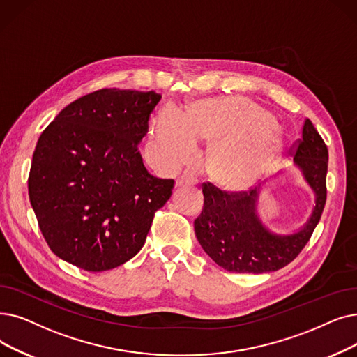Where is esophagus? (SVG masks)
<instances>
[{
    "instance_id": "1",
    "label": "esophagus",
    "mask_w": 357,
    "mask_h": 357,
    "mask_svg": "<svg viewBox=\"0 0 357 357\" xmlns=\"http://www.w3.org/2000/svg\"><path fill=\"white\" fill-rule=\"evenodd\" d=\"M195 183H197V181L191 176H181L176 179L175 187L179 188V187H183V185H195Z\"/></svg>"
}]
</instances>
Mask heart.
<instances>
[{
    "label": "heart",
    "mask_w": 357,
    "mask_h": 357,
    "mask_svg": "<svg viewBox=\"0 0 357 357\" xmlns=\"http://www.w3.org/2000/svg\"><path fill=\"white\" fill-rule=\"evenodd\" d=\"M197 142L208 143L206 169L214 183L242 191L264 179L283 153L275 118L243 98L201 99L182 114L165 106L154 115L146 142V158L165 172L187 165Z\"/></svg>",
    "instance_id": "1"
}]
</instances>
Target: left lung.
<instances>
[{
  "label": "left lung",
  "instance_id": "left-lung-1",
  "mask_svg": "<svg viewBox=\"0 0 357 357\" xmlns=\"http://www.w3.org/2000/svg\"><path fill=\"white\" fill-rule=\"evenodd\" d=\"M293 156L294 166L315 194L307 222L293 234H274L261 222L257 211L261 185L250 192L229 194L204 183V207L194 220V229L201 248L217 266L231 273H270L287 266L303 250L327 199L328 169V149L309 119Z\"/></svg>",
  "mask_w": 357,
  "mask_h": 357
}]
</instances>
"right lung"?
Instances as JSON below:
<instances>
[{
	"label": "right lung",
	"mask_w": 357,
	"mask_h": 357,
	"mask_svg": "<svg viewBox=\"0 0 357 357\" xmlns=\"http://www.w3.org/2000/svg\"><path fill=\"white\" fill-rule=\"evenodd\" d=\"M162 95L102 89L71 102L40 134L29 197L51 251L86 271L142 250L174 179L147 172L138 144Z\"/></svg>",
	"instance_id": "obj_1"
}]
</instances>
